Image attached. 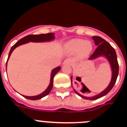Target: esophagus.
Returning <instances> with one entry per match:
<instances>
[{
    "label": "esophagus",
    "instance_id": "34e87169",
    "mask_svg": "<svg viewBox=\"0 0 127 127\" xmlns=\"http://www.w3.org/2000/svg\"><path fill=\"white\" fill-rule=\"evenodd\" d=\"M71 64V60L70 59H66L65 60H64V62H63V65H70Z\"/></svg>",
    "mask_w": 127,
    "mask_h": 127
}]
</instances>
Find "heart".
<instances>
[{"label":"heart","instance_id":"heart-1","mask_svg":"<svg viewBox=\"0 0 127 127\" xmlns=\"http://www.w3.org/2000/svg\"><path fill=\"white\" fill-rule=\"evenodd\" d=\"M67 51L71 53L79 51V55L82 57L88 55L92 50V44L88 41H85L83 39H72L67 42L65 45Z\"/></svg>","mask_w":127,"mask_h":127}]
</instances>
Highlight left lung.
<instances>
[{
  "label": "left lung",
  "instance_id": "left-lung-1",
  "mask_svg": "<svg viewBox=\"0 0 127 127\" xmlns=\"http://www.w3.org/2000/svg\"><path fill=\"white\" fill-rule=\"evenodd\" d=\"M92 39H94L95 42V45L97 46V48L94 52V53L90 57L89 60H94L95 58H98L100 57H104L107 59L110 64V65L112 69V78L109 85H108L107 88H105L102 92L98 94V95H95L94 97H85L83 95H81L79 93L77 92L74 89V92L77 95L80 96L83 98H85L86 100H96L98 98L102 97L103 96L108 94L110 91L113 88L114 85H115V83L117 79L118 76L119 72V65L117 60V56H116V51L114 48L111 46L109 42L104 40L100 37L98 36H93ZM72 77H71V83L72 81ZM83 84V83H82ZM84 87V85H83Z\"/></svg>",
  "mask_w": 127,
  "mask_h": 127
}]
</instances>
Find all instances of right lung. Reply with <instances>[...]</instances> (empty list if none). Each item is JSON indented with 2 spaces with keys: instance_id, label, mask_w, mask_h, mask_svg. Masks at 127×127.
<instances>
[{
  "instance_id": "right-lung-1",
  "label": "right lung",
  "mask_w": 127,
  "mask_h": 127,
  "mask_svg": "<svg viewBox=\"0 0 127 127\" xmlns=\"http://www.w3.org/2000/svg\"><path fill=\"white\" fill-rule=\"evenodd\" d=\"M55 39V36H54V33H46V34H39V35H27V36L24 37L23 38L21 39L20 40H19L15 44L12 46L11 50L9 51V53L8 55V58H7V60L6 62V68H7V63L8 61L9 58L10 56H11V53L13 51V50L15 49L16 47L19 46L20 45H22V44H24L28 43L29 42H46V41H52ZM61 67H57L56 68H55L54 69H53L52 71H51V79H50V83L48 86V87L47 88V89L44 92L42 93V94H39L38 95H35V96H31V97H29V96H25L23 95L25 98H27L29 100H39L42 98V97H45L46 95H48V94H50V92H51V89L53 88V78L55 76L57 72H59V70H60Z\"/></svg>"
}]
</instances>
